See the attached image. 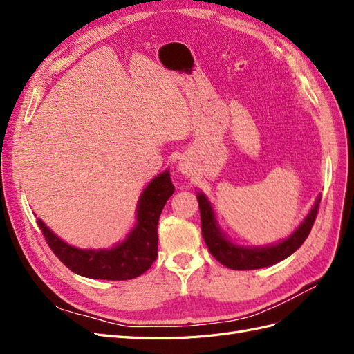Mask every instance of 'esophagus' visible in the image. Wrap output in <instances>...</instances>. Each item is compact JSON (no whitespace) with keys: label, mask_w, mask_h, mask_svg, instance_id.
Here are the masks:
<instances>
[{"label":"esophagus","mask_w":354,"mask_h":354,"mask_svg":"<svg viewBox=\"0 0 354 354\" xmlns=\"http://www.w3.org/2000/svg\"><path fill=\"white\" fill-rule=\"evenodd\" d=\"M180 171H181V173H183V174H187V173H189V167H187L186 164H180Z\"/></svg>","instance_id":"34e87169"}]
</instances>
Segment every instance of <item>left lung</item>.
Wrapping results in <instances>:
<instances>
[{"label": "left lung", "mask_w": 354, "mask_h": 354, "mask_svg": "<svg viewBox=\"0 0 354 354\" xmlns=\"http://www.w3.org/2000/svg\"><path fill=\"white\" fill-rule=\"evenodd\" d=\"M196 196L201 211V229L203 241H205L214 259L233 270L261 269V267L279 263L292 252H295L299 246L304 243L310 230H312L320 203L319 196L301 226H299L286 241L277 245L266 246V248H263V246L261 248H242V246L234 245L224 238V234L220 232L217 226L216 217H214V211L208 199L202 194H198Z\"/></svg>", "instance_id": "1"}]
</instances>
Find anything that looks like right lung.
Returning <instances> with one entry per match:
<instances>
[{
    "mask_svg": "<svg viewBox=\"0 0 354 354\" xmlns=\"http://www.w3.org/2000/svg\"><path fill=\"white\" fill-rule=\"evenodd\" d=\"M173 194L174 185L168 171L153 178L138 201L136 229L112 250H78L59 239L39 218L37 223L51 251L73 273L93 279L128 281L151 269L156 260L158 221Z\"/></svg>",
    "mask_w": 354,
    "mask_h": 354,
    "instance_id": "1",
    "label": "right lung"
}]
</instances>
